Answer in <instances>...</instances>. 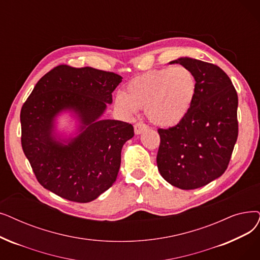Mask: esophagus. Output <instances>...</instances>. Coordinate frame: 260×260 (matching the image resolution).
Masks as SVG:
<instances>
[{
	"label": "esophagus",
	"mask_w": 260,
	"mask_h": 260,
	"mask_svg": "<svg viewBox=\"0 0 260 260\" xmlns=\"http://www.w3.org/2000/svg\"><path fill=\"white\" fill-rule=\"evenodd\" d=\"M135 134H136V135H140V134H142V132L143 131H145L146 128H148V126H146L145 125V124L144 123H136V124H135Z\"/></svg>",
	"instance_id": "esophagus-1"
}]
</instances>
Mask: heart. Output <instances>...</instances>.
I'll use <instances>...</instances> for the list:
<instances>
[{"mask_svg": "<svg viewBox=\"0 0 260 260\" xmlns=\"http://www.w3.org/2000/svg\"><path fill=\"white\" fill-rule=\"evenodd\" d=\"M197 93V80L183 66L151 70L132 80L126 93L118 92L115 105L127 116L144 109L156 125L173 126L189 112Z\"/></svg>", "mask_w": 260, "mask_h": 260, "instance_id": "1", "label": "heart"}]
</instances>
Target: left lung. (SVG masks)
Listing matches in <instances>:
<instances>
[{
  "label": "left lung",
  "mask_w": 260,
  "mask_h": 260,
  "mask_svg": "<svg viewBox=\"0 0 260 260\" xmlns=\"http://www.w3.org/2000/svg\"><path fill=\"white\" fill-rule=\"evenodd\" d=\"M170 63H180L192 71L197 93L187 116L177 125L158 129L157 167L172 186L197 189L226 170L238 137V95L231 78L216 64L187 56Z\"/></svg>",
  "instance_id": "8db88e82"
}]
</instances>
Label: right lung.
I'll return each mask as SVG.
<instances>
[{
	"label": "right lung",
	"instance_id": "1",
	"mask_svg": "<svg viewBox=\"0 0 260 260\" xmlns=\"http://www.w3.org/2000/svg\"><path fill=\"white\" fill-rule=\"evenodd\" d=\"M122 77L58 66L42 76L21 109L22 149L40 185L66 200L88 203L116 182L132 124L102 119ZM67 114L70 127L60 128Z\"/></svg>",
	"mask_w": 260,
	"mask_h": 260
}]
</instances>
